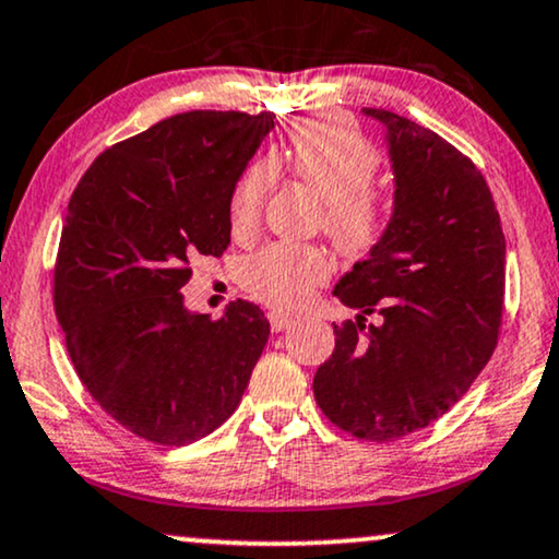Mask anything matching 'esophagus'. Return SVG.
<instances>
[{
    "label": "esophagus",
    "instance_id": "obj_1",
    "mask_svg": "<svg viewBox=\"0 0 559 559\" xmlns=\"http://www.w3.org/2000/svg\"><path fill=\"white\" fill-rule=\"evenodd\" d=\"M267 322H271V330L273 332H284V330H288L292 328V317L288 314H281V312H271L267 314Z\"/></svg>",
    "mask_w": 559,
    "mask_h": 559
}]
</instances>
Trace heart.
Segmentation results:
<instances>
[{"label": "heart", "mask_w": 559, "mask_h": 559, "mask_svg": "<svg viewBox=\"0 0 559 559\" xmlns=\"http://www.w3.org/2000/svg\"><path fill=\"white\" fill-rule=\"evenodd\" d=\"M286 162L304 186L322 198V231L345 255L371 252L390 229V198L371 186L379 173L373 146L353 126L335 118H309L292 131L284 154L252 162L229 193V231L250 239L273 188V167ZM330 273L328 258L312 245L275 242L242 267V286L267 307L299 309Z\"/></svg>", "instance_id": "heart-1"}]
</instances>
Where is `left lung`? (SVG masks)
I'll use <instances>...</instances> for the list:
<instances>
[{
	"mask_svg": "<svg viewBox=\"0 0 559 559\" xmlns=\"http://www.w3.org/2000/svg\"><path fill=\"white\" fill-rule=\"evenodd\" d=\"M386 129L394 214L369 258L337 281L356 320L314 373L324 418L390 443L430 426L467 394L498 345L506 237L483 173L447 139L397 112L364 108ZM377 313L369 325L365 317Z\"/></svg>",
	"mask_w": 559,
	"mask_h": 559,
	"instance_id": "left-lung-1",
	"label": "left lung"
}]
</instances>
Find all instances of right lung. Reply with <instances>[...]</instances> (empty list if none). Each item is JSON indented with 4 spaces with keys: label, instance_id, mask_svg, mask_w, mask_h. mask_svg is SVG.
Here are the masks:
<instances>
[{
    "label": "right lung",
    "instance_id": "right-lung-1",
    "mask_svg": "<svg viewBox=\"0 0 559 559\" xmlns=\"http://www.w3.org/2000/svg\"><path fill=\"white\" fill-rule=\"evenodd\" d=\"M273 112L190 110L118 141L76 182L53 309L84 390L112 420L186 447L235 413L267 343L263 309L190 314V263L229 245V193Z\"/></svg>",
    "mask_w": 559,
    "mask_h": 559
}]
</instances>
